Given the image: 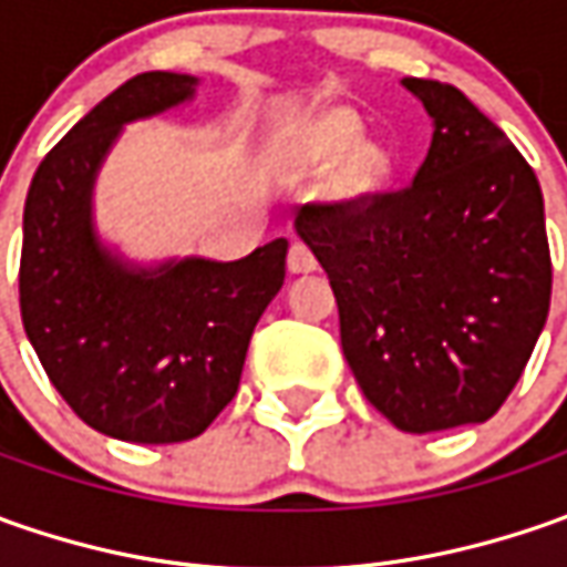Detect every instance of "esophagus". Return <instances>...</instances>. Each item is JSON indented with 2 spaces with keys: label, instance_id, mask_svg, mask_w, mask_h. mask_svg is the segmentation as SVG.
I'll use <instances>...</instances> for the list:
<instances>
[{
  "label": "esophagus",
  "instance_id": "esophagus-1",
  "mask_svg": "<svg viewBox=\"0 0 567 567\" xmlns=\"http://www.w3.org/2000/svg\"><path fill=\"white\" fill-rule=\"evenodd\" d=\"M287 268H290V274H312L318 268V261L309 246L293 243V246H290V255H287Z\"/></svg>",
  "mask_w": 567,
  "mask_h": 567
}]
</instances>
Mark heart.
<instances>
[{
	"label": "heart",
	"instance_id": "heart-1",
	"mask_svg": "<svg viewBox=\"0 0 567 567\" xmlns=\"http://www.w3.org/2000/svg\"><path fill=\"white\" fill-rule=\"evenodd\" d=\"M362 122L347 106H331L318 113L299 128L296 151L309 166L334 164L340 153L344 157L334 166L331 195L338 202H362L388 186L394 161L388 147L372 138H360Z\"/></svg>",
	"mask_w": 567,
	"mask_h": 567
}]
</instances>
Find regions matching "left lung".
I'll use <instances>...</instances> for the list:
<instances>
[{"label":"left lung","instance_id":"left-lung-1","mask_svg":"<svg viewBox=\"0 0 567 567\" xmlns=\"http://www.w3.org/2000/svg\"><path fill=\"white\" fill-rule=\"evenodd\" d=\"M432 120L413 186L306 205L340 347L365 401L401 432L486 423L549 316L553 261L536 173L457 87L403 78Z\"/></svg>","mask_w":567,"mask_h":567}]
</instances>
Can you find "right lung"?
Here are the masks:
<instances>
[{"label":"right lung","instance_id":"1","mask_svg":"<svg viewBox=\"0 0 567 567\" xmlns=\"http://www.w3.org/2000/svg\"><path fill=\"white\" fill-rule=\"evenodd\" d=\"M198 78L144 72L55 144L24 202L21 318L53 388L91 429L135 445L202 435L236 398L251 331L287 274V239L239 261L138 265L100 239L94 186L128 122L195 97Z\"/></svg>","mask_w":567,"mask_h":567}]
</instances>
